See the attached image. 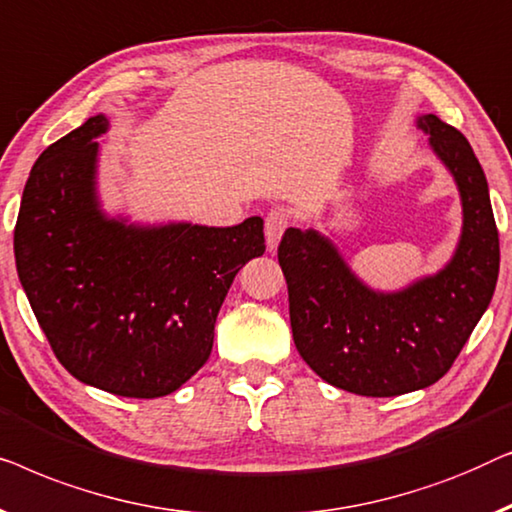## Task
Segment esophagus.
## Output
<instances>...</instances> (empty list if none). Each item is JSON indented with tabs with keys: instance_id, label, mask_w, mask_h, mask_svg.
<instances>
[{
	"instance_id": "obj_1",
	"label": "esophagus",
	"mask_w": 512,
	"mask_h": 512,
	"mask_svg": "<svg viewBox=\"0 0 512 512\" xmlns=\"http://www.w3.org/2000/svg\"><path fill=\"white\" fill-rule=\"evenodd\" d=\"M287 225H290V215H287L285 208H273V211L266 215L264 234H266V246H269V250L278 248Z\"/></svg>"
}]
</instances>
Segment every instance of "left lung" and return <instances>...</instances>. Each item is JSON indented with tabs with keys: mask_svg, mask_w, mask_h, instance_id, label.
Masks as SVG:
<instances>
[{
	"mask_svg": "<svg viewBox=\"0 0 512 512\" xmlns=\"http://www.w3.org/2000/svg\"><path fill=\"white\" fill-rule=\"evenodd\" d=\"M415 127L462 201V234L445 266L401 290H373L331 234L290 227L278 246L299 355L325 383L362 397H399L441 380L499 278V232L471 143L434 113L417 115Z\"/></svg>",
	"mask_w": 512,
	"mask_h": 512,
	"instance_id": "1",
	"label": "left lung"
}]
</instances>
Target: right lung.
Masks as SVG:
<instances>
[{"label": "right lung", "instance_id": "add662e5", "mask_svg": "<svg viewBox=\"0 0 512 512\" xmlns=\"http://www.w3.org/2000/svg\"><path fill=\"white\" fill-rule=\"evenodd\" d=\"M97 113L39 155L13 232L20 285L71 376L129 399L176 392L206 364L234 276L264 255V220L129 222L104 211Z\"/></svg>", "mask_w": 512, "mask_h": 512}]
</instances>
